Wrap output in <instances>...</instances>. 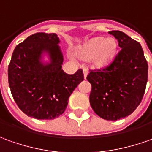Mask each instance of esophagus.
I'll use <instances>...</instances> for the list:
<instances>
[{
	"label": "esophagus",
	"mask_w": 152,
	"mask_h": 152,
	"mask_svg": "<svg viewBox=\"0 0 152 152\" xmlns=\"http://www.w3.org/2000/svg\"><path fill=\"white\" fill-rule=\"evenodd\" d=\"M83 75H84V78L86 79L87 75H88V70H87L86 68H84V69H83Z\"/></svg>",
	"instance_id": "esophagus-1"
}]
</instances>
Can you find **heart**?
I'll list each match as a JSON object with an SVG mask.
<instances>
[{
  "mask_svg": "<svg viewBox=\"0 0 152 152\" xmlns=\"http://www.w3.org/2000/svg\"><path fill=\"white\" fill-rule=\"evenodd\" d=\"M117 48L114 38L95 37L87 41L76 50L77 56L82 60L91 59V64L98 69L107 67L113 61Z\"/></svg>",
  "mask_w": 152,
  "mask_h": 152,
  "instance_id": "obj_1",
  "label": "heart"
}]
</instances>
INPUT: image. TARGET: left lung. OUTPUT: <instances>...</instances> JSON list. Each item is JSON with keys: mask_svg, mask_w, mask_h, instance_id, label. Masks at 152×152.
Wrapping results in <instances>:
<instances>
[{"mask_svg": "<svg viewBox=\"0 0 152 152\" xmlns=\"http://www.w3.org/2000/svg\"><path fill=\"white\" fill-rule=\"evenodd\" d=\"M110 34L121 50L103 70L91 71L90 104L102 119L116 121L131 115L141 103L148 77V65L141 44L120 31Z\"/></svg>", "mask_w": 152, "mask_h": 152, "instance_id": "obj_1", "label": "left lung"}]
</instances>
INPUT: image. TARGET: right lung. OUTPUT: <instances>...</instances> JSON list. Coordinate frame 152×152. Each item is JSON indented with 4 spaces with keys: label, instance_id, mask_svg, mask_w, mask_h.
I'll return each mask as SVG.
<instances>
[{
    "label": "right lung",
    "instance_id": "right-lung-1",
    "mask_svg": "<svg viewBox=\"0 0 152 152\" xmlns=\"http://www.w3.org/2000/svg\"><path fill=\"white\" fill-rule=\"evenodd\" d=\"M59 43L55 33L33 34L15 46L8 66L9 86L15 103L36 119L51 120L61 115L71 94L84 80L82 70L73 75L61 70L64 58Z\"/></svg>",
    "mask_w": 152,
    "mask_h": 152
}]
</instances>
